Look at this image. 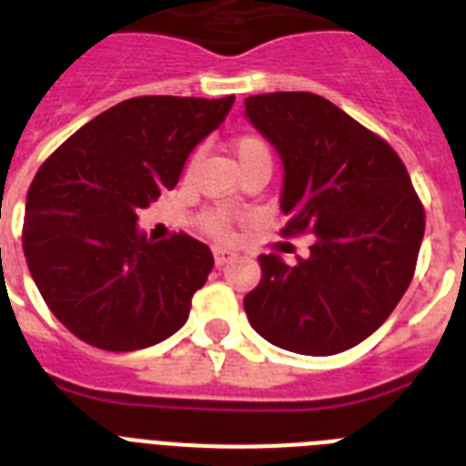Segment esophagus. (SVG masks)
Returning a JSON list of instances; mask_svg holds the SVG:
<instances>
[{
    "label": "esophagus",
    "mask_w": 466,
    "mask_h": 466,
    "mask_svg": "<svg viewBox=\"0 0 466 466\" xmlns=\"http://www.w3.org/2000/svg\"><path fill=\"white\" fill-rule=\"evenodd\" d=\"M213 256H215V263L218 265H225L229 263L234 258L232 248H227V246H213Z\"/></svg>",
    "instance_id": "obj_1"
}]
</instances>
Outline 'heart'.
Segmentation results:
<instances>
[{
	"instance_id": "1",
	"label": "heart",
	"mask_w": 466,
	"mask_h": 466,
	"mask_svg": "<svg viewBox=\"0 0 466 466\" xmlns=\"http://www.w3.org/2000/svg\"><path fill=\"white\" fill-rule=\"evenodd\" d=\"M234 156L239 160V166H246L251 160H269V147L263 137L258 135H241L237 142H234ZM206 227L215 234H227L229 229V218L222 210H215V213L206 215Z\"/></svg>"
}]
</instances>
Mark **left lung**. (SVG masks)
Wrapping results in <instances>:
<instances>
[{
  "label": "left lung",
  "mask_w": 466,
  "mask_h": 466,
  "mask_svg": "<svg viewBox=\"0 0 466 466\" xmlns=\"http://www.w3.org/2000/svg\"><path fill=\"white\" fill-rule=\"evenodd\" d=\"M246 118L284 166L281 234H315L310 256H260L246 293L253 329L300 355H336L386 322L408 291L424 239V208L389 144L324 96L258 94Z\"/></svg>",
  "instance_id": "1"
}]
</instances>
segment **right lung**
I'll return each instance as SVG.
<instances>
[{"label": "right lung", "instance_id": "obj_1", "mask_svg": "<svg viewBox=\"0 0 466 466\" xmlns=\"http://www.w3.org/2000/svg\"><path fill=\"white\" fill-rule=\"evenodd\" d=\"M234 96H135L66 139L27 189L23 253L42 299L80 341L125 353L187 322L213 253L179 232L147 239L137 210L175 189Z\"/></svg>", "mask_w": 466, "mask_h": 466}]
</instances>
